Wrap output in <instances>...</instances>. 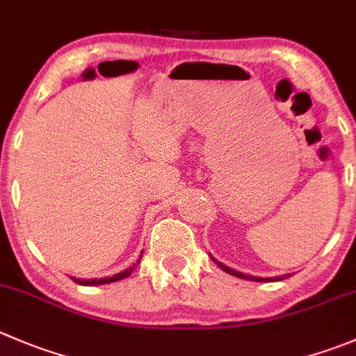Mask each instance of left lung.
Segmentation results:
<instances>
[{"label": "left lung", "instance_id": "left-lung-1", "mask_svg": "<svg viewBox=\"0 0 356 356\" xmlns=\"http://www.w3.org/2000/svg\"><path fill=\"white\" fill-rule=\"evenodd\" d=\"M213 262H217V266H219L220 270H224L226 273L233 275V277H238V278H243V280H252V282H278V280H284V278L291 277V275H282V277H275V278H262V277H252V275H247V273H241V271H236L233 270V268H229V266L222 264V262H219L217 259L212 257Z\"/></svg>", "mask_w": 356, "mask_h": 356}]
</instances>
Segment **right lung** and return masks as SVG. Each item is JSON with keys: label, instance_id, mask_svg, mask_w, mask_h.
<instances>
[{"label": "right lung", "instance_id": "right-lung-1", "mask_svg": "<svg viewBox=\"0 0 356 356\" xmlns=\"http://www.w3.org/2000/svg\"><path fill=\"white\" fill-rule=\"evenodd\" d=\"M140 257H143V255H140ZM140 257L137 259V261L134 262V264L130 266V268H127V270H123V271H120V273L113 275V277H106V278H74V277H71V278H72V280H74L78 285H85V287H94V285L113 284V282H118V280H123V278L130 277V275H132L134 271H136L137 266H139Z\"/></svg>", "mask_w": 356, "mask_h": 356}]
</instances>
